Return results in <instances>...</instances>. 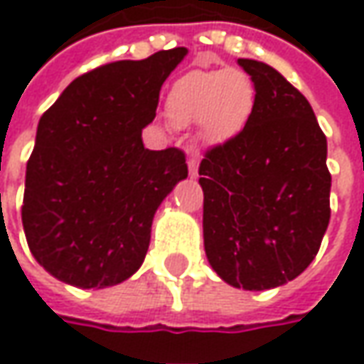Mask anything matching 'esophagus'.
I'll return each instance as SVG.
<instances>
[{
    "mask_svg": "<svg viewBox=\"0 0 364 364\" xmlns=\"http://www.w3.org/2000/svg\"><path fill=\"white\" fill-rule=\"evenodd\" d=\"M198 156H190V158H188V174H190V178L198 176Z\"/></svg>",
    "mask_w": 364,
    "mask_h": 364,
    "instance_id": "esophagus-1",
    "label": "esophagus"
}]
</instances>
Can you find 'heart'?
<instances>
[{"instance_id": "1", "label": "heart", "mask_w": 364, "mask_h": 364, "mask_svg": "<svg viewBox=\"0 0 364 364\" xmlns=\"http://www.w3.org/2000/svg\"><path fill=\"white\" fill-rule=\"evenodd\" d=\"M164 108L174 128L198 124L202 140L228 142L242 134L255 116V80L238 68L194 70L172 84Z\"/></svg>"}]
</instances>
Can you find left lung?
<instances>
[{
	"label": "left lung",
	"instance_id": "1",
	"mask_svg": "<svg viewBox=\"0 0 364 364\" xmlns=\"http://www.w3.org/2000/svg\"><path fill=\"white\" fill-rule=\"evenodd\" d=\"M255 80L242 134L200 162L204 250L230 287L268 290L314 260L331 220L326 136L309 100L268 63L238 60Z\"/></svg>",
	"mask_w": 364,
	"mask_h": 364
}]
</instances>
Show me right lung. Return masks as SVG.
Returning a JSON list of instances; mask_svg holds the SVG:
<instances>
[{"instance_id":"obj_1","label":"right lung","mask_w":364,"mask_h":364,"mask_svg":"<svg viewBox=\"0 0 364 364\" xmlns=\"http://www.w3.org/2000/svg\"><path fill=\"white\" fill-rule=\"evenodd\" d=\"M186 48L75 77L38 124L26 170L23 232L51 277L77 289L119 284L142 267L154 214L188 176L178 148H144L160 87Z\"/></svg>"}]
</instances>
